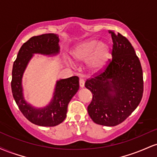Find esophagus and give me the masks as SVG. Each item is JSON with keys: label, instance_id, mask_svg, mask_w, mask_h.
<instances>
[{"label": "esophagus", "instance_id": "obj_1", "mask_svg": "<svg viewBox=\"0 0 157 157\" xmlns=\"http://www.w3.org/2000/svg\"><path fill=\"white\" fill-rule=\"evenodd\" d=\"M85 86V80L83 78H82V77H80V88H83Z\"/></svg>", "mask_w": 157, "mask_h": 157}]
</instances>
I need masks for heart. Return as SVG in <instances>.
<instances>
[{"label":"heart","mask_w":157,"mask_h":157,"mask_svg":"<svg viewBox=\"0 0 157 157\" xmlns=\"http://www.w3.org/2000/svg\"><path fill=\"white\" fill-rule=\"evenodd\" d=\"M71 56L77 62L88 60V67L93 71H99L109 62L110 48L105 42L88 40L77 45L71 51Z\"/></svg>","instance_id":"b5f03b06"}]
</instances>
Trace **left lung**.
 Listing matches in <instances>:
<instances>
[{
  "instance_id": "8db88e82",
  "label": "left lung",
  "mask_w": 157,
  "mask_h": 157,
  "mask_svg": "<svg viewBox=\"0 0 157 157\" xmlns=\"http://www.w3.org/2000/svg\"><path fill=\"white\" fill-rule=\"evenodd\" d=\"M113 41L112 60L103 72L86 80L92 93L88 113L95 123L115 126L136 109L143 94V75L140 61L128 40L109 31Z\"/></svg>"
}]
</instances>
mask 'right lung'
Here are the masks:
<instances>
[{"instance_id": "add662e5", "label": "right lung", "mask_w": 157, "mask_h": 157, "mask_svg": "<svg viewBox=\"0 0 157 157\" xmlns=\"http://www.w3.org/2000/svg\"><path fill=\"white\" fill-rule=\"evenodd\" d=\"M59 37L55 34L34 36L23 44L12 68V91L20 111L29 121L40 126L52 127L66 117L68 105L79 90V78L73 76L56 82L51 102L44 108H35L25 100L22 78L29 62L35 54L54 56L60 52Z\"/></svg>"}]
</instances>
